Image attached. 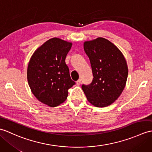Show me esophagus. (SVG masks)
<instances>
[{
  "label": "esophagus",
  "instance_id": "obj_1",
  "mask_svg": "<svg viewBox=\"0 0 152 152\" xmlns=\"http://www.w3.org/2000/svg\"><path fill=\"white\" fill-rule=\"evenodd\" d=\"M81 82H82V80L81 79H79L78 81L76 82V84L78 86H80V84H81Z\"/></svg>",
  "mask_w": 152,
  "mask_h": 152
}]
</instances>
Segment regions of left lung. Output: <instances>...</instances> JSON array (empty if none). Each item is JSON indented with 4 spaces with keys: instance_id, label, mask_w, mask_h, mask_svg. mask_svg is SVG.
<instances>
[{
    "instance_id": "left-lung-1",
    "label": "left lung",
    "mask_w": 152,
    "mask_h": 152,
    "mask_svg": "<svg viewBox=\"0 0 152 152\" xmlns=\"http://www.w3.org/2000/svg\"><path fill=\"white\" fill-rule=\"evenodd\" d=\"M83 48L91 63L93 80L82 86L88 101L105 107L116 101L124 91L128 76L127 62L121 51L111 42L99 37L86 41Z\"/></svg>"
}]
</instances>
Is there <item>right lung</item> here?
I'll use <instances>...</instances> for the list:
<instances>
[{
	"label": "right lung",
	"instance_id": "right-lung-1",
	"mask_svg": "<svg viewBox=\"0 0 152 152\" xmlns=\"http://www.w3.org/2000/svg\"><path fill=\"white\" fill-rule=\"evenodd\" d=\"M72 43L58 38L48 40L34 51L27 68V80L38 101L56 107L66 101L69 89L75 84L65 59Z\"/></svg>",
	"mask_w": 152,
	"mask_h": 152
}]
</instances>
